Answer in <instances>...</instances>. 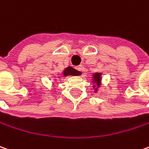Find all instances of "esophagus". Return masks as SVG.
Instances as JSON below:
<instances>
[{"label": "esophagus", "mask_w": 149, "mask_h": 149, "mask_svg": "<svg viewBox=\"0 0 149 149\" xmlns=\"http://www.w3.org/2000/svg\"><path fill=\"white\" fill-rule=\"evenodd\" d=\"M77 71H79L82 74H83V72H85V67L83 66H77Z\"/></svg>", "instance_id": "esophagus-1"}]
</instances>
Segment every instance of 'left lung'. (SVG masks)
<instances>
[{
	"label": "left lung",
	"instance_id": "obj_1",
	"mask_svg": "<svg viewBox=\"0 0 149 149\" xmlns=\"http://www.w3.org/2000/svg\"><path fill=\"white\" fill-rule=\"evenodd\" d=\"M100 73H95L94 76H93V78H94V83H96L98 84H100Z\"/></svg>",
	"mask_w": 149,
	"mask_h": 149
}]
</instances>
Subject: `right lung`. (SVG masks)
I'll return each mask as SVG.
<instances>
[{
  "instance_id": "1",
  "label": "right lung",
  "mask_w": 149,
  "mask_h": 149,
  "mask_svg": "<svg viewBox=\"0 0 149 149\" xmlns=\"http://www.w3.org/2000/svg\"><path fill=\"white\" fill-rule=\"evenodd\" d=\"M80 74H81L80 72L77 71L76 69L71 67V66H68L67 68H66V69L64 70V72H63V75H64L65 77H66V76H69V75H71V76H78V75Z\"/></svg>"
}]
</instances>
